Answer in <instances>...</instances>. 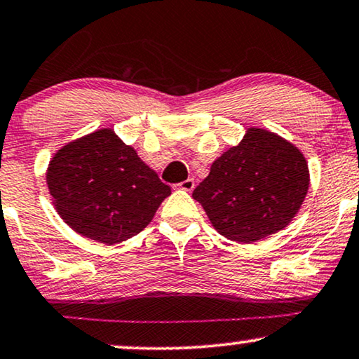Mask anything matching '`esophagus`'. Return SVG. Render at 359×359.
Returning a JSON list of instances; mask_svg holds the SVG:
<instances>
[{"label":"esophagus","instance_id":"obj_1","mask_svg":"<svg viewBox=\"0 0 359 359\" xmlns=\"http://www.w3.org/2000/svg\"><path fill=\"white\" fill-rule=\"evenodd\" d=\"M178 186H180V189L193 191V189H194V180H193V178H188V180L181 181V183H180Z\"/></svg>","mask_w":359,"mask_h":359}]
</instances>
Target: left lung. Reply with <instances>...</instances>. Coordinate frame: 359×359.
Segmentation results:
<instances>
[{
    "mask_svg": "<svg viewBox=\"0 0 359 359\" xmlns=\"http://www.w3.org/2000/svg\"><path fill=\"white\" fill-rule=\"evenodd\" d=\"M309 184V165L299 148L267 130L249 128L239 145L212 163L193 198L219 234L255 242L295 217Z\"/></svg>",
    "mask_w": 359,
    "mask_h": 359,
    "instance_id": "obj_1",
    "label": "left lung"
}]
</instances>
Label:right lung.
Instances as JSON below:
<instances>
[{
  "mask_svg": "<svg viewBox=\"0 0 359 359\" xmlns=\"http://www.w3.org/2000/svg\"><path fill=\"white\" fill-rule=\"evenodd\" d=\"M46 178L60 217L104 244L137 236L171 194L137 151L107 128L60 148Z\"/></svg>",
  "mask_w": 359,
  "mask_h": 359,
  "instance_id": "right-lung-1",
  "label": "right lung"
}]
</instances>
